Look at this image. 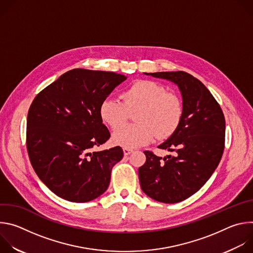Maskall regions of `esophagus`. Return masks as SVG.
<instances>
[{"mask_svg":"<svg viewBox=\"0 0 253 253\" xmlns=\"http://www.w3.org/2000/svg\"><path fill=\"white\" fill-rule=\"evenodd\" d=\"M132 152H133V150L130 149V148H123V153H124V155H129V154H131Z\"/></svg>","mask_w":253,"mask_h":253,"instance_id":"34e87169","label":"esophagus"}]
</instances>
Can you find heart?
Segmentation results:
<instances>
[{
	"label": "heart",
	"instance_id": "b5f03b06",
	"mask_svg": "<svg viewBox=\"0 0 253 253\" xmlns=\"http://www.w3.org/2000/svg\"><path fill=\"white\" fill-rule=\"evenodd\" d=\"M137 111V125L125 126L114 131L112 141L118 146L136 148L150 143L155 135L168 138L178 128L183 115L180 98L154 81L139 80L122 93V101L105 99L99 108L104 123L117 128L127 118L129 112Z\"/></svg>",
	"mask_w": 253,
	"mask_h": 253
}]
</instances>
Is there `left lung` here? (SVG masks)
I'll return each mask as SVG.
<instances>
[{"instance_id": "left-lung-1", "label": "left lung", "mask_w": 253, "mask_h": 253, "mask_svg": "<svg viewBox=\"0 0 253 253\" xmlns=\"http://www.w3.org/2000/svg\"><path fill=\"white\" fill-rule=\"evenodd\" d=\"M175 84L183 115L176 131L158 146L174 156L144 151L138 170L143 192L163 203H177L197 192L218 166L224 150L225 119L219 104L195 77L183 71L144 73Z\"/></svg>"}]
</instances>
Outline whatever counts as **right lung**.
I'll list each match as a JSON object with an SVG mask.
<instances>
[{
	"instance_id": "add662e5",
	"label": "right lung",
	"mask_w": 253,
	"mask_h": 253,
	"mask_svg": "<svg viewBox=\"0 0 253 253\" xmlns=\"http://www.w3.org/2000/svg\"><path fill=\"white\" fill-rule=\"evenodd\" d=\"M126 79L114 72L73 69L31 104L27 118L30 161L57 196L88 202L109 186L112 168L123 158V150L116 146L93 151L110 138L99 108Z\"/></svg>"
}]
</instances>
